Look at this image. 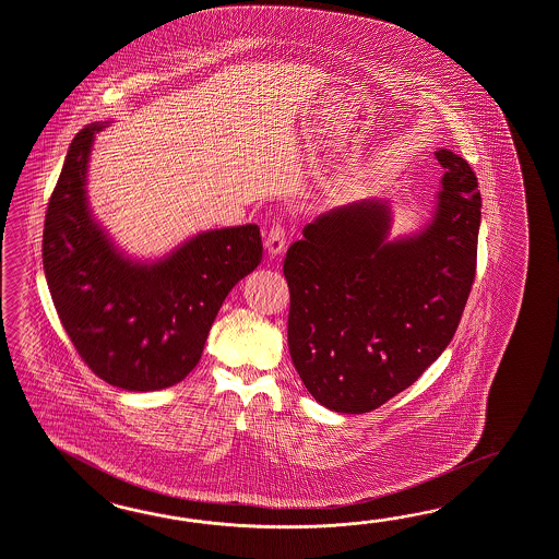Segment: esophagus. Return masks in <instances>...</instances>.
I'll return each instance as SVG.
<instances>
[{
	"mask_svg": "<svg viewBox=\"0 0 559 559\" xmlns=\"http://www.w3.org/2000/svg\"><path fill=\"white\" fill-rule=\"evenodd\" d=\"M264 246H266V250H269L271 257H278V254L285 250L286 246L285 226L273 224L271 230L266 234V238H264Z\"/></svg>",
	"mask_w": 559,
	"mask_h": 559,
	"instance_id": "34e87169",
	"label": "esophagus"
}]
</instances>
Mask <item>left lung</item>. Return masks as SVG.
Instances as JSON below:
<instances>
[{"mask_svg":"<svg viewBox=\"0 0 559 559\" xmlns=\"http://www.w3.org/2000/svg\"><path fill=\"white\" fill-rule=\"evenodd\" d=\"M435 216L388 240L390 205L361 200L307 224L286 252L288 352L329 409L364 414L404 392L447 349L477 271L480 191L450 150Z\"/></svg>","mask_w":559,"mask_h":559,"instance_id":"1","label":"left lung"}]
</instances>
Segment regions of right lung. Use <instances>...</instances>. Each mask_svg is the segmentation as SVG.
I'll return each mask as SVG.
<instances>
[{"label": "right lung", "instance_id": "obj_1", "mask_svg": "<svg viewBox=\"0 0 559 559\" xmlns=\"http://www.w3.org/2000/svg\"><path fill=\"white\" fill-rule=\"evenodd\" d=\"M105 124L84 127L70 143L44 222V273L62 328L100 380L164 390L198 366L231 286L259 266L260 228L202 231L157 262L127 259L86 198L88 157Z\"/></svg>", "mask_w": 559, "mask_h": 559}]
</instances>
